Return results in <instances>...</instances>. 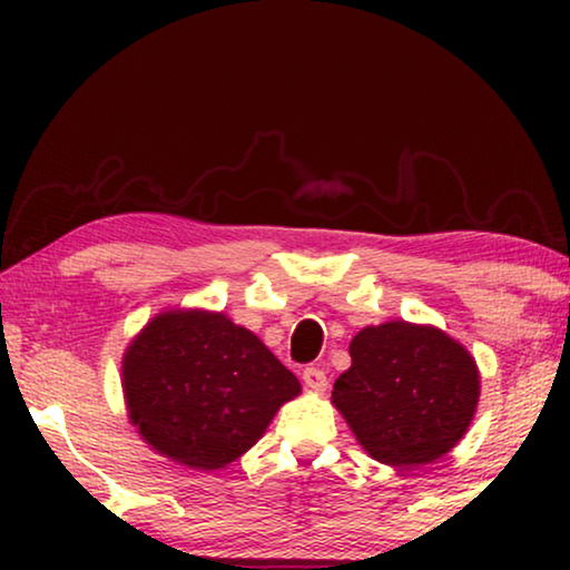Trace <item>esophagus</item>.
I'll use <instances>...</instances> for the list:
<instances>
[{"label": "esophagus", "mask_w": 570, "mask_h": 570, "mask_svg": "<svg viewBox=\"0 0 570 570\" xmlns=\"http://www.w3.org/2000/svg\"><path fill=\"white\" fill-rule=\"evenodd\" d=\"M303 384H306L311 392H326L330 381H326V373L322 368L311 365V368L303 371Z\"/></svg>", "instance_id": "34e87169"}]
</instances>
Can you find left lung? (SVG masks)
Masks as SVG:
<instances>
[{
  "mask_svg": "<svg viewBox=\"0 0 570 570\" xmlns=\"http://www.w3.org/2000/svg\"><path fill=\"white\" fill-rule=\"evenodd\" d=\"M350 368L332 389L365 454L415 470L464 439L480 402V371L462 342L433 324L392 318L350 342Z\"/></svg>",
  "mask_w": 570,
  "mask_h": 570,
  "instance_id": "obj_1",
  "label": "left lung"
}]
</instances>
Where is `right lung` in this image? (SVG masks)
<instances>
[{
    "mask_svg": "<svg viewBox=\"0 0 570 570\" xmlns=\"http://www.w3.org/2000/svg\"><path fill=\"white\" fill-rule=\"evenodd\" d=\"M129 423L142 441L189 470H223L267 431L301 381L223 311L168 308L121 357Z\"/></svg>",
    "mask_w": 570,
    "mask_h": 570,
    "instance_id": "add662e5",
    "label": "right lung"
}]
</instances>
